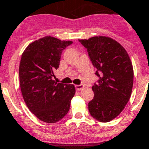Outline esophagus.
Instances as JSON below:
<instances>
[{
	"instance_id": "34e87169",
	"label": "esophagus",
	"mask_w": 149,
	"mask_h": 149,
	"mask_svg": "<svg viewBox=\"0 0 149 149\" xmlns=\"http://www.w3.org/2000/svg\"><path fill=\"white\" fill-rule=\"evenodd\" d=\"M83 88H84V85H83V84L76 85V86H75V88H76V90H77V91L82 90V89H83Z\"/></svg>"
}]
</instances>
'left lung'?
Returning <instances> with one entry per match:
<instances>
[{"label":"left lung","instance_id":"left-lung-1","mask_svg":"<svg viewBox=\"0 0 149 149\" xmlns=\"http://www.w3.org/2000/svg\"><path fill=\"white\" fill-rule=\"evenodd\" d=\"M99 80L92 86L93 99L88 102L91 116L108 122L124 110L131 97L133 68L127 51L119 43L105 36L80 39Z\"/></svg>","mask_w":149,"mask_h":149}]
</instances>
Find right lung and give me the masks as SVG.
<instances>
[{
  "mask_svg": "<svg viewBox=\"0 0 149 149\" xmlns=\"http://www.w3.org/2000/svg\"><path fill=\"white\" fill-rule=\"evenodd\" d=\"M73 43L51 36L30 44L21 57L19 84L28 109L39 119L53 124L64 117L70 107L75 88L52 80L59 67L62 52Z\"/></svg>",
  "mask_w": 149,
  "mask_h": 149,
  "instance_id": "1",
  "label": "right lung"
}]
</instances>
